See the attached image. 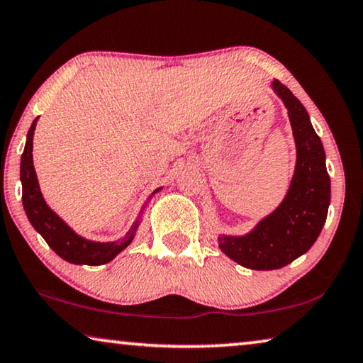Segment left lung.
Listing matches in <instances>:
<instances>
[{"label":"left lung","instance_id":"left-lung-1","mask_svg":"<svg viewBox=\"0 0 363 363\" xmlns=\"http://www.w3.org/2000/svg\"><path fill=\"white\" fill-rule=\"evenodd\" d=\"M287 109L296 142V168L283 202L242 235L220 234L218 245L224 255L250 269H278L310 250L328 216L331 181L326 171L323 143L316 135L307 109L292 91L272 80Z\"/></svg>","mask_w":363,"mask_h":363}]
</instances>
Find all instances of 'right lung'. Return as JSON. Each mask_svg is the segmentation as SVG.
<instances>
[{
  "label": "right lung",
  "mask_w": 363,
  "mask_h": 363,
  "mask_svg": "<svg viewBox=\"0 0 363 363\" xmlns=\"http://www.w3.org/2000/svg\"><path fill=\"white\" fill-rule=\"evenodd\" d=\"M38 118L33 119L30 129L27 132V140L24 153L21 157V182H22V205H24L26 215L33 229L42 235L51 249L55 250L56 255H60L62 260L74 264H105L113 260L114 257L119 255L125 247L130 245L135 238L137 229L142 221L143 213L148 202H150L155 194H158L163 187H158L153 191L147 203L142 206L135 223L132 224L130 229L125 233L124 238L111 242H96V240L85 239L79 235L69 224L61 220L56 213L50 208L48 203L45 202L40 184L37 179V172L33 168V132H35Z\"/></svg>",
  "instance_id": "1"
}]
</instances>
